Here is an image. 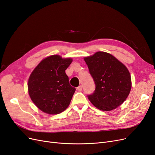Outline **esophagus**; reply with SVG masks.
<instances>
[{
  "instance_id": "obj_1",
  "label": "esophagus",
  "mask_w": 155,
  "mask_h": 155,
  "mask_svg": "<svg viewBox=\"0 0 155 155\" xmlns=\"http://www.w3.org/2000/svg\"><path fill=\"white\" fill-rule=\"evenodd\" d=\"M77 90L78 91H82V86L81 85H79L78 87H77Z\"/></svg>"
}]
</instances>
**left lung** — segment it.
<instances>
[{"label": "left lung", "instance_id": "1", "mask_svg": "<svg viewBox=\"0 0 155 155\" xmlns=\"http://www.w3.org/2000/svg\"><path fill=\"white\" fill-rule=\"evenodd\" d=\"M96 88L88 95V100L98 109L112 110L122 104L131 89L128 69L111 54L97 51L84 58Z\"/></svg>", "mask_w": 155, "mask_h": 155}]
</instances>
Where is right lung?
<instances>
[{
    "label": "right lung",
    "instance_id": "add662e5",
    "mask_svg": "<svg viewBox=\"0 0 155 155\" xmlns=\"http://www.w3.org/2000/svg\"><path fill=\"white\" fill-rule=\"evenodd\" d=\"M72 62L53 55L39 63L30 74L28 88L31 101L45 113L57 114L68 107L76 88L70 85L65 70Z\"/></svg>",
    "mask_w": 155,
    "mask_h": 155
}]
</instances>
